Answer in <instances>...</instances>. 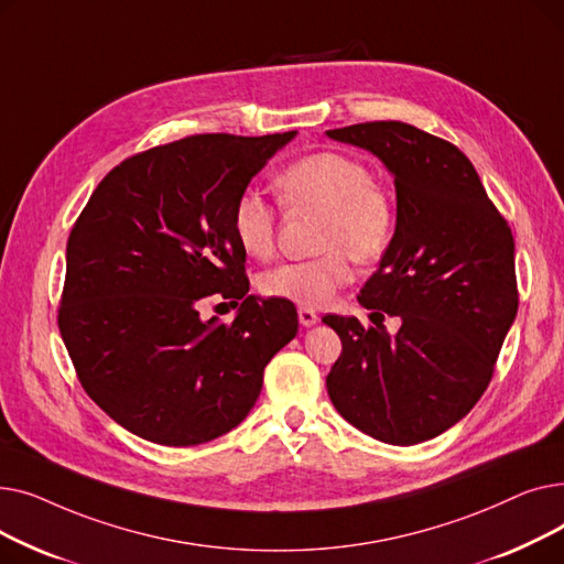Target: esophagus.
<instances>
[{"label": "esophagus", "instance_id": "obj_1", "mask_svg": "<svg viewBox=\"0 0 564 564\" xmlns=\"http://www.w3.org/2000/svg\"><path fill=\"white\" fill-rule=\"evenodd\" d=\"M297 313H300L302 327H313V324H317V319H319V315L313 308H308V306H300Z\"/></svg>", "mask_w": 564, "mask_h": 564}]
</instances>
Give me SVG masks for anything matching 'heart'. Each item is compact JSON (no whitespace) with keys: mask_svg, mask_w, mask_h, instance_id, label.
Masks as SVG:
<instances>
[{"mask_svg":"<svg viewBox=\"0 0 564 564\" xmlns=\"http://www.w3.org/2000/svg\"><path fill=\"white\" fill-rule=\"evenodd\" d=\"M281 200L292 210H319L317 249L308 260L281 262L267 270L258 285L272 300L300 306H324L354 279L351 256L377 260L389 249L398 215L389 192L372 181L359 158L319 151L292 162L276 175ZM279 217L274 205L256 189H245L230 207V230L240 249L270 258L276 247Z\"/></svg>","mask_w":564,"mask_h":564,"instance_id":"obj_1","label":"heart"}]
</instances>
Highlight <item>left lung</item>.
<instances>
[{"instance_id":"left-lung-1","label":"left lung","mask_w":564,"mask_h":564,"mask_svg":"<svg viewBox=\"0 0 564 564\" xmlns=\"http://www.w3.org/2000/svg\"><path fill=\"white\" fill-rule=\"evenodd\" d=\"M327 134L393 175L395 235L359 304L402 319L391 336L381 322L324 315L343 343L327 391L357 430L413 446L459 423L489 387L519 308L512 230L451 141L400 121Z\"/></svg>"}]
</instances>
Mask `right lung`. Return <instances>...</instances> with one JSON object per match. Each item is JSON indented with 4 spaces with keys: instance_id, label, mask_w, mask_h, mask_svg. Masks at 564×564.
Masks as SVG:
<instances>
[{
    "instance_id": "1",
    "label": "right lung",
    "mask_w": 564,
    "mask_h": 564,
    "mask_svg": "<svg viewBox=\"0 0 564 564\" xmlns=\"http://www.w3.org/2000/svg\"><path fill=\"white\" fill-rule=\"evenodd\" d=\"M297 132L194 134L113 166L66 247L58 329L84 391L128 432L198 446L240 425L297 308L249 292L230 207ZM210 293L241 311L199 319Z\"/></svg>"
}]
</instances>
